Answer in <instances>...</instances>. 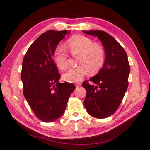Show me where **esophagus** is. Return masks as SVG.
Masks as SVG:
<instances>
[{"label": "esophagus", "mask_w": 150, "mask_h": 150, "mask_svg": "<svg viewBox=\"0 0 150 150\" xmlns=\"http://www.w3.org/2000/svg\"><path fill=\"white\" fill-rule=\"evenodd\" d=\"M81 83H77V84H76L75 85H76V87H79V86H81Z\"/></svg>", "instance_id": "obj_1"}]
</instances>
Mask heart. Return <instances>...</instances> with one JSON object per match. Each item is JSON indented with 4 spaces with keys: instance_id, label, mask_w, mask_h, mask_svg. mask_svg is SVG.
I'll use <instances>...</instances> for the list:
<instances>
[{
    "instance_id": "obj_1",
    "label": "heart",
    "mask_w": 150,
    "mask_h": 150,
    "mask_svg": "<svg viewBox=\"0 0 150 150\" xmlns=\"http://www.w3.org/2000/svg\"><path fill=\"white\" fill-rule=\"evenodd\" d=\"M66 47L73 56H79L78 65L63 75V78L69 83L79 82L88 74L99 71L105 63V52L103 47L88 38L82 35H75L67 40ZM53 60L61 70L68 67V54L63 47H58L55 50Z\"/></svg>"
}]
</instances>
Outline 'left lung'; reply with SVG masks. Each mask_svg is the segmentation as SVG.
<instances>
[{"mask_svg": "<svg viewBox=\"0 0 150 150\" xmlns=\"http://www.w3.org/2000/svg\"><path fill=\"white\" fill-rule=\"evenodd\" d=\"M83 32L97 37L106 54L103 68L90 79L91 83L88 81L82 83L87 91L84 106L93 117L105 118L117 110L128 88L130 71L128 56L121 45L108 33L100 30Z\"/></svg>", "mask_w": 150, "mask_h": 150, "instance_id": "1", "label": "left lung"}]
</instances>
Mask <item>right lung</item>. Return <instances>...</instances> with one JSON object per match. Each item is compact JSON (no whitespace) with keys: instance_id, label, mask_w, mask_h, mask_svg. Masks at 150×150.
<instances>
[{"instance_id":"add662e5","label":"right lung","mask_w":150,"mask_h":150,"mask_svg":"<svg viewBox=\"0 0 150 150\" xmlns=\"http://www.w3.org/2000/svg\"><path fill=\"white\" fill-rule=\"evenodd\" d=\"M69 32L48 30L43 33L30 45L22 62L24 96L37 118L45 122L62 116L75 88L72 83H59L61 76L53 60L57 45Z\"/></svg>"}]
</instances>
